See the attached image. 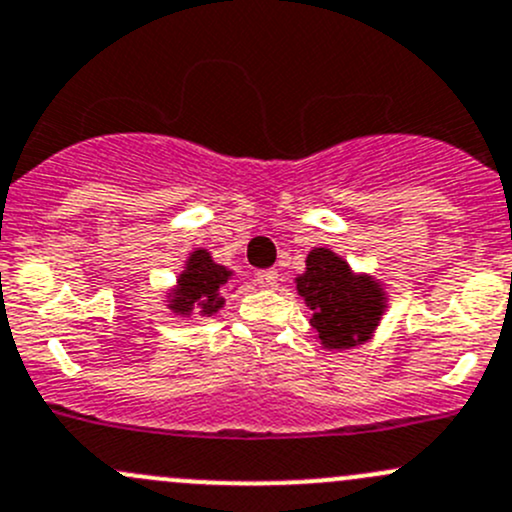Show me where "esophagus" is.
Segmentation results:
<instances>
[{"mask_svg":"<svg viewBox=\"0 0 512 512\" xmlns=\"http://www.w3.org/2000/svg\"><path fill=\"white\" fill-rule=\"evenodd\" d=\"M255 282L265 289H275L277 287V272L275 270H260L255 275Z\"/></svg>","mask_w":512,"mask_h":512,"instance_id":"esophagus-1","label":"esophagus"}]
</instances>
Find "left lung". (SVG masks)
Masks as SVG:
<instances>
[{"mask_svg":"<svg viewBox=\"0 0 512 512\" xmlns=\"http://www.w3.org/2000/svg\"><path fill=\"white\" fill-rule=\"evenodd\" d=\"M297 292L312 309V327L327 349H352L366 342L379 327L386 294L369 275H354L352 267L327 247L307 255V272L297 277Z\"/></svg>","mask_w":512,"mask_h":512,"instance_id":"obj_1","label":"left lung"}]
</instances>
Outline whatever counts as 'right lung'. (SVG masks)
<instances>
[{
	"label": "right lung",
	"mask_w": 512,
	"mask_h": 512,
	"mask_svg": "<svg viewBox=\"0 0 512 512\" xmlns=\"http://www.w3.org/2000/svg\"><path fill=\"white\" fill-rule=\"evenodd\" d=\"M232 272L223 265H215L208 250H195L188 257V265L180 272L178 285L170 292V304L175 314L180 317H213L225 299L220 297V289L230 280Z\"/></svg>",
	"instance_id": "add662e5"
}]
</instances>
